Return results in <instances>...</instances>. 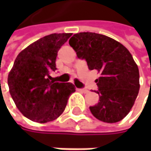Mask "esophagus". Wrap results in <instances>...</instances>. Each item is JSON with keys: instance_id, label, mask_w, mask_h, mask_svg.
<instances>
[{"instance_id": "1", "label": "esophagus", "mask_w": 151, "mask_h": 151, "mask_svg": "<svg viewBox=\"0 0 151 151\" xmlns=\"http://www.w3.org/2000/svg\"><path fill=\"white\" fill-rule=\"evenodd\" d=\"M78 91H80V92H83V93H87L89 90L88 89H86V88H78Z\"/></svg>"}]
</instances>
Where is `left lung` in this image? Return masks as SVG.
I'll list each match as a JSON object with an SVG mask.
<instances>
[{
    "instance_id": "obj_1",
    "label": "left lung",
    "mask_w": 151,
    "mask_h": 151,
    "mask_svg": "<svg viewBox=\"0 0 151 151\" xmlns=\"http://www.w3.org/2000/svg\"><path fill=\"white\" fill-rule=\"evenodd\" d=\"M79 59L86 61L89 70L101 77L95 80L99 102L90 106L98 120L114 123L122 120L130 111L138 95L139 70L128 49L106 36L80 32L69 40Z\"/></svg>"
}]
</instances>
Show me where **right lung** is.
Segmentation results:
<instances>
[{
    "mask_svg": "<svg viewBox=\"0 0 151 151\" xmlns=\"http://www.w3.org/2000/svg\"><path fill=\"white\" fill-rule=\"evenodd\" d=\"M72 33L50 34L22 50L9 73L10 95L19 111L28 119L45 123L57 119L65 110L72 83L54 82L50 76L57 70L58 51Z\"/></svg>",
    "mask_w": 151,
    "mask_h": 151,
    "instance_id": "right-lung-1",
    "label": "right lung"
}]
</instances>
